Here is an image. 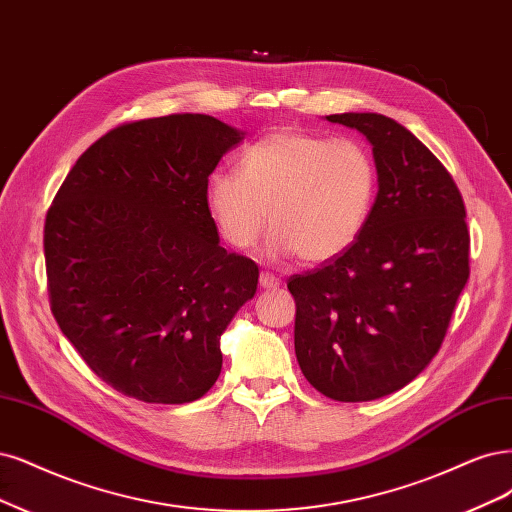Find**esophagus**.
Listing matches in <instances>:
<instances>
[{
    "mask_svg": "<svg viewBox=\"0 0 512 512\" xmlns=\"http://www.w3.org/2000/svg\"><path fill=\"white\" fill-rule=\"evenodd\" d=\"M260 288L275 290V288H279V279L271 273H260Z\"/></svg>",
    "mask_w": 512,
    "mask_h": 512,
    "instance_id": "esophagus-1",
    "label": "esophagus"
}]
</instances>
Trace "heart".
I'll list each match as a JSON object with an SVG mask.
<instances>
[{"label": "heart", "mask_w": 512, "mask_h": 512, "mask_svg": "<svg viewBox=\"0 0 512 512\" xmlns=\"http://www.w3.org/2000/svg\"><path fill=\"white\" fill-rule=\"evenodd\" d=\"M377 197V165L358 139L296 129L264 135L237 173H214L207 207L222 237L252 250L271 224L273 256L337 258L358 241Z\"/></svg>", "instance_id": "1"}]
</instances>
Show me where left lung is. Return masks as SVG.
I'll return each instance as SVG.
<instances>
[{
	"instance_id": "left-lung-1",
	"label": "left lung",
	"mask_w": 512,
	"mask_h": 512,
	"mask_svg": "<svg viewBox=\"0 0 512 512\" xmlns=\"http://www.w3.org/2000/svg\"><path fill=\"white\" fill-rule=\"evenodd\" d=\"M373 146L379 192L358 241L288 279L294 351L307 381L339 402L411 383L443 343L468 275L466 209L449 171L396 120L326 116Z\"/></svg>"
}]
</instances>
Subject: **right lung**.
<instances>
[{
  "mask_svg": "<svg viewBox=\"0 0 512 512\" xmlns=\"http://www.w3.org/2000/svg\"><path fill=\"white\" fill-rule=\"evenodd\" d=\"M243 135L205 114L120 125L78 158L48 209L52 315L120 394L184 404L220 377V337L256 294L258 267L220 245L207 178Z\"/></svg>",
  "mask_w": 512,
  "mask_h": 512,
  "instance_id": "obj_1",
  "label": "right lung"
}]
</instances>
